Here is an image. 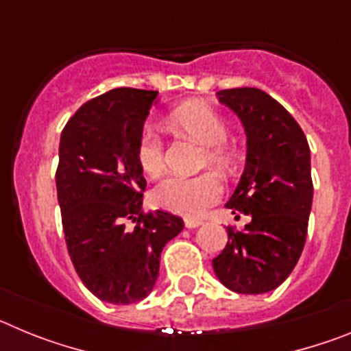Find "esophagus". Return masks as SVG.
I'll return each mask as SVG.
<instances>
[{
	"label": "esophagus",
	"mask_w": 351,
	"mask_h": 351,
	"mask_svg": "<svg viewBox=\"0 0 351 351\" xmlns=\"http://www.w3.org/2000/svg\"><path fill=\"white\" fill-rule=\"evenodd\" d=\"M202 223L204 221H200V219H191V218L184 219L186 228H197V226H200V225H202Z\"/></svg>",
	"instance_id": "obj_1"
}]
</instances>
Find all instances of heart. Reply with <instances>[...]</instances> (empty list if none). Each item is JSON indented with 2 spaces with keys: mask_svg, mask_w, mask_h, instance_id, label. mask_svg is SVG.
<instances>
[{
  "mask_svg": "<svg viewBox=\"0 0 351 351\" xmlns=\"http://www.w3.org/2000/svg\"><path fill=\"white\" fill-rule=\"evenodd\" d=\"M167 123L186 137L206 145L204 165L225 173L234 172L239 161L237 149L228 142V123L216 108L200 100L186 101L167 116ZM135 158L147 178L161 176L165 170V145L160 135L144 130L135 145ZM221 193V182L210 172L193 178L170 176L153 190V202L156 207L173 214L198 218L218 202Z\"/></svg>",
  "mask_w": 351,
  "mask_h": 351,
  "instance_id": "obj_1",
  "label": "heart"
}]
</instances>
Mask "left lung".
<instances>
[{"mask_svg": "<svg viewBox=\"0 0 351 351\" xmlns=\"http://www.w3.org/2000/svg\"><path fill=\"white\" fill-rule=\"evenodd\" d=\"M247 137L246 167L226 207L251 214L243 232L226 228L228 243L213 260L218 280L237 293L280 287L304 250L313 202L309 144L291 114L256 88L223 89Z\"/></svg>", "mask_w": 351, "mask_h": 351, "instance_id": "1", "label": "left lung"}]
</instances>
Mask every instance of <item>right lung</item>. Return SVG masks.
Masks as SVG:
<instances>
[{
  "instance_id": "1",
  "label": "right lung",
  "mask_w": 351,
  "mask_h": 351,
  "mask_svg": "<svg viewBox=\"0 0 351 351\" xmlns=\"http://www.w3.org/2000/svg\"><path fill=\"white\" fill-rule=\"evenodd\" d=\"M156 96L112 89L86 101L61 132L56 188L68 255L86 288L110 304L151 293L161 250L184 226L167 210L142 209L147 182L135 145Z\"/></svg>"
}]
</instances>
